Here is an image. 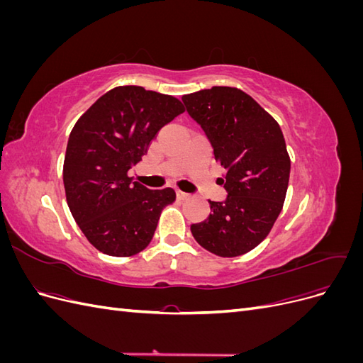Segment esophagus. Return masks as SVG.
<instances>
[{
	"label": "esophagus",
	"instance_id": "esophagus-1",
	"mask_svg": "<svg viewBox=\"0 0 363 363\" xmlns=\"http://www.w3.org/2000/svg\"><path fill=\"white\" fill-rule=\"evenodd\" d=\"M189 194H186V192H182V191H177V199L179 200H188L189 199Z\"/></svg>",
	"mask_w": 363,
	"mask_h": 363
}]
</instances>
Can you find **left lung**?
I'll return each mask as SVG.
<instances>
[{"label": "left lung", "instance_id": "obj_1", "mask_svg": "<svg viewBox=\"0 0 363 363\" xmlns=\"http://www.w3.org/2000/svg\"><path fill=\"white\" fill-rule=\"evenodd\" d=\"M182 100L224 167L228 194L223 203L208 201L212 213L191 232L216 256H242L268 236L286 199L291 159L281 128L238 87L213 86Z\"/></svg>", "mask_w": 363, "mask_h": 363}]
</instances>
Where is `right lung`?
Here are the masks:
<instances>
[{
    "label": "right lung",
    "mask_w": 363,
    "mask_h": 363,
    "mask_svg": "<svg viewBox=\"0 0 363 363\" xmlns=\"http://www.w3.org/2000/svg\"><path fill=\"white\" fill-rule=\"evenodd\" d=\"M184 112L180 100L118 86L77 121L63 162L69 211L86 239L107 256L130 257L148 247L171 188L151 191L128 177L159 130Z\"/></svg>",
    "instance_id": "obj_1"
}]
</instances>
